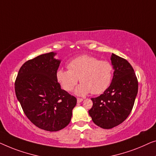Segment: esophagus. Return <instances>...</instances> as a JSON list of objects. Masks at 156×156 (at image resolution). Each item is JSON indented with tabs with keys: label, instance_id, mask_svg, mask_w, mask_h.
<instances>
[{
	"label": "esophagus",
	"instance_id": "1",
	"mask_svg": "<svg viewBox=\"0 0 156 156\" xmlns=\"http://www.w3.org/2000/svg\"><path fill=\"white\" fill-rule=\"evenodd\" d=\"M83 100L82 99V98H77V102L78 103H80L81 102H82Z\"/></svg>",
	"mask_w": 156,
	"mask_h": 156
}]
</instances>
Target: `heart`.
I'll use <instances>...</instances> for the list:
<instances>
[{"instance_id":"obj_1","label":"heart","mask_w":156,"mask_h":156,"mask_svg":"<svg viewBox=\"0 0 156 156\" xmlns=\"http://www.w3.org/2000/svg\"><path fill=\"white\" fill-rule=\"evenodd\" d=\"M68 70L58 69L56 79L66 91H72L78 80L81 83L75 90L78 96L92 93H102L111 84L113 66L107 61L99 60L95 56L81 55L68 63Z\"/></svg>"}]
</instances>
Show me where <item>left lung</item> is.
<instances>
[{
    "label": "left lung",
    "mask_w": 156,
    "mask_h": 156,
    "mask_svg": "<svg viewBox=\"0 0 156 156\" xmlns=\"http://www.w3.org/2000/svg\"><path fill=\"white\" fill-rule=\"evenodd\" d=\"M113 78L108 88L99 97L92 98L88 111L93 122L109 129L122 124L130 115L138 93V80L132 66L126 59L112 54Z\"/></svg>",
    "instance_id": "left-lung-1"
}]
</instances>
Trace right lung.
<instances>
[{"label":"right lung","mask_w":156,"mask_h":156,"mask_svg":"<svg viewBox=\"0 0 156 156\" xmlns=\"http://www.w3.org/2000/svg\"><path fill=\"white\" fill-rule=\"evenodd\" d=\"M55 52L27 61L20 69L15 83L17 100L30 122L39 129L57 131L71 122L77 100L61 88L56 72L61 60Z\"/></svg>","instance_id":"right-lung-1"}]
</instances>
